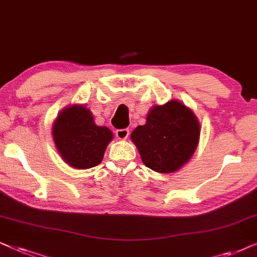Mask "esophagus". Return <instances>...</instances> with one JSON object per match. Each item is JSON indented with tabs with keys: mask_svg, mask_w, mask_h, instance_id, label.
<instances>
[{
	"mask_svg": "<svg viewBox=\"0 0 257 257\" xmlns=\"http://www.w3.org/2000/svg\"><path fill=\"white\" fill-rule=\"evenodd\" d=\"M115 135L118 140H125L129 136V129H117L115 131Z\"/></svg>",
	"mask_w": 257,
	"mask_h": 257,
	"instance_id": "34e87169",
	"label": "esophagus"
}]
</instances>
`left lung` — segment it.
<instances>
[{"label":"left lung","instance_id":"1","mask_svg":"<svg viewBox=\"0 0 257 257\" xmlns=\"http://www.w3.org/2000/svg\"><path fill=\"white\" fill-rule=\"evenodd\" d=\"M200 139L194 112L179 101L155 105L145 125L132 133L142 162L154 172L173 173L188 162Z\"/></svg>","mask_w":257,"mask_h":257}]
</instances>
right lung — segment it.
I'll list each match as a JSON object with an SVG mask.
<instances>
[{
	"instance_id": "obj_1",
	"label": "right lung",
	"mask_w": 257,
	"mask_h": 257,
	"mask_svg": "<svg viewBox=\"0 0 257 257\" xmlns=\"http://www.w3.org/2000/svg\"><path fill=\"white\" fill-rule=\"evenodd\" d=\"M53 136L63 160L77 169L93 168L100 164L108 143L112 140L110 129L95 124L90 110L76 104L57 116Z\"/></svg>"
}]
</instances>
